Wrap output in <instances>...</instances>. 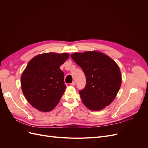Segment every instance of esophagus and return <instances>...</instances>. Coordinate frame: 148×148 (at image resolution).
I'll return each mask as SVG.
<instances>
[{
    "label": "esophagus",
    "mask_w": 148,
    "mask_h": 148,
    "mask_svg": "<svg viewBox=\"0 0 148 148\" xmlns=\"http://www.w3.org/2000/svg\"><path fill=\"white\" fill-rule=\"evenodd\" d=\"M75 84H76V82H73L72 83H71V86H75Z\"/></svg>",
    "instance_id": "esophagus-1"
}]
</instances>
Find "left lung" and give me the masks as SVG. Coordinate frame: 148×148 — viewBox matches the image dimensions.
Here are the masks:
<instances>
[{"label": "left lung", "mask_w": 148, "mask_h": 148, "mask_svg": "<svg viewBox=\"0 0 148 148\" xmlns=\"http://www.w3.org/2000/svg\"><path fill=\"white\" fill-rule=\"evenodd\" d=\"M72 59L82 69L86 86L79 93L89 109L100 110L114 101L122 84L119 66L112 59L98 51L74 53Z\"/></svg>", "instance_id": "left-lung-1"}]
</instances>
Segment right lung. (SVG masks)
Returning a JSON list of instances; mask_svg holds the SVG:
<instances>
[{"instance_id":"add662e5","label":"right lung","mask_w":148,"mask_h":148,"mask_svg":"<svg viewBox=\"0 0 148 148\" xmlns=\"http://www.w3.org/2000/svg\"><path fill=\"white\" fill-rule=\"evenodd\" d=\"M69 57L68 53H44L28 62L21 75V86L26 99L34 108L49 112L59 102L66 88L60 66Z\"/></svg>"}]
</instances>
